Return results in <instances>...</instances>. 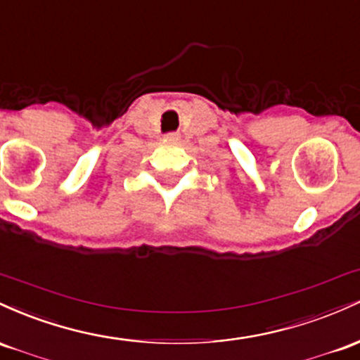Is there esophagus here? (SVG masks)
<instances>
[{
    "instance_id": "34e87169",
    "label": "esophagus",
    "mask_w": 360,
    "mask_h": 360,
    "mask_svg": "<svg viewBox=\"0 0 360 360\" xmlns=\"http://www.w3.org/2000/svg\"><path fill=\"white\" fill-rule=\"evenodd\" d=\"M165 139H167V141H176V139H179V134H175V132H169V134L165 136Z\"/></svg>"
}]
</instances>
